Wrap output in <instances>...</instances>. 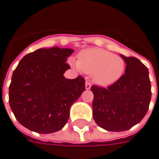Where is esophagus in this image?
Wrapping results in <instances>:
<instances>
[{
    "label": "esophagus",
    "mask_w": 159,
    "mask_h": 159,
    "mask_svg": "<svg viewBox=\"0 0 159 159\" xmlns=\"http://www.w3.org/2000/svg\"><path fill=\"white\" fill-rule=\"evenodd\" d=\"M91 83L90 82H88V81H86V90H89V89H90L91 88Z\"/></svg>",
    "instance_id": "34e87169"
}]
</instances>
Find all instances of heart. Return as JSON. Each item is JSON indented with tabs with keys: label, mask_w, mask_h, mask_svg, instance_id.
Instances as JSON below:
<instances>
[{
	"label": "heart",
	"mask_w": 159,
	"mask_h": 159,
	"mask_svg": "<svg viewBox=\"0 0 159 159\" xmlns=\"http://www.w3.org/2000/svg\"><path fill=\"white\" fill-rule=\"evenodd\" d=\"M70 64L79 72L92 74L94 83L104 87L119 81L125 70V62L121 57L100 48L82 51L78 61L71 59Z\"/></svg>",
	"instance_id": "obj_1"
}]
</instances>
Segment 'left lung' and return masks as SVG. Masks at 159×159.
<instances>
[{
  "label": "left lung",
  "instance_id": "1",
  "mask_svg": "<svg viewBox=\"0 0 159 159\" xmlns=\"http://www.w3.org/2000/svg\"><path fill=\"white\" fill-rule=\"evenodd\" d=\"M126 66L119 81L107 89L93 86V116L99 127L124 132L143 119L152 98L148 68L137 58L120 54Z\"/></svg>",
  "mask_w": 159,
  "mask_h": 159
}]
</instances>
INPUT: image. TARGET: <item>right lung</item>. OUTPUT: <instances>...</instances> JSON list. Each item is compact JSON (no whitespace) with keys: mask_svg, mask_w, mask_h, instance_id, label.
Instances as JSON below:
<instances>
[{"mask_svg":"<svg viewBox=\"0 0 159 159\" xmlns=\"http://www.w3.org/2000/svg\"><path fill=\"white\" fill-rule=\"evenodd\" d=\"M71 48H40L20 60L9 86V105L21 125L38 133H52L65 126L70 107L85 91L81 76L66 79Z\"/></svg>","mask_w":159,"mask_h":159,"instance_id":"1","label":"right lung"}]
</instances>
